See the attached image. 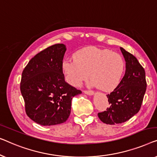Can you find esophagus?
<instances>
[{"label":"esophagus","instance_id":"34e87169","mask_svg":"<svg viewBox=\"0 0 157 157\" xmlns=\"http://www.w3.org/2000/svg\"><path fill=\"white\" fill-rule=\"evenodd\" d=\"M84 93L87 94V95H90V96L94 95V92L91 91V90H85V91H84Z\"/></svg>","mask_w":157,"mask_h":157}]
</instances>
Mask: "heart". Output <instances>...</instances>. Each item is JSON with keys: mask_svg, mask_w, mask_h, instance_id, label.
<instances>
[{"mask_svg": "<svg viewBox=\"0 0 157 157\" xmlns=\"http://www.w3.org/2000/svg\"><path fill=\"white\" fill-rule=\"evenodd\" d=\"M65 59L63 70L70 85L78 87L89 78L91 84L104 92H112L120 85L125 72V61L117 52L109 49L86 47Z\"/></svg>", "mask_w": 157, "mask_h": 157, "instance_id": "1", "label": "heart"}]
</instances>
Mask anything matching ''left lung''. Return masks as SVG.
I'll use <instances>...</instances> for the list:
<instances>
[{"label": "left lung", "mask_w": 157, "mask_h": 157, "mask_svg": "<svg viewBox=\"0 0 157 157\" xmlns=\"http://www.w3.org/2000/svg\"><path fill=\"white\" fill-rule=\"evenodd\" d=\"M126 62L124 76L117 87L107 94L110 107L98 113L100 120L107 124L127 122L140 111L147 89L145 71L133 55L120 48Z\"/></svg>", "instance_id": "obj_1"}]
</instances>
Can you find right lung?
Returning a JSON list of instances; mask_svg holds the SVG:
<instances>
[{
    "label": "right lung",
    "instance_id": "add662e5",
    "mask_svg": "<svg viewBox=\"0 0 157 157\" xmlns=\"http://www.w3.org/2000/svg\"><path fill=\"white\" fill-rule=\"evenodd\" d=\"M64 44H56L30 59L22 73L21 92L25 112L33 121L43 126L67 121L73 97L82 93L65 81L63 59Z\"/></svg>",
    "mask_w": 157,
    "mask_h": 157
}]
</instances>
